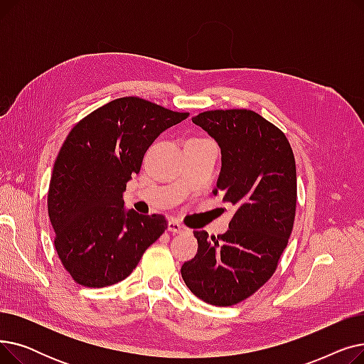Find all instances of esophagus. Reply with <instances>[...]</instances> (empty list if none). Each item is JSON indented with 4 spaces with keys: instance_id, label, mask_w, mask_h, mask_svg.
Instances as JSON below:
<instances>
[{
    "instance_id": "esophagus-1",
    "label": "esophagus",
    "mask_w": 364,
    "mask_h": 364,
    "mask_svg": "<svg viewBox=\"0 0 364 364\" xmlns=\"http://www.w3.org/2000/svg\"><path fill=\"white\" fill-rule=\"evenodd\" d=\"M168 230L171 233H187L188 228L186 225H183L181 223H178L177 220H171L168 223Z\"/></svg>"
}]
</instances>
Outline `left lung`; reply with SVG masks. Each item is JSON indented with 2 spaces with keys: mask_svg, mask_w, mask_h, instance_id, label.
I'll list each match as a JSON object with an SVG mask.
<instances>
[{
  "mask_svg": "<svg viewBox=\"0 0 364 364\" xmlns=\"http://www.w3.org/2000/svg\"><path fill=\"white\" fill-rule=\"evenodd\" d=\"M221 147L214 195L235 206L224 235L193 232L198 254L183 264L187 288L202 301L230 307L274 274L296 211V166L282 129L247 109L206 110L195 117Z\"/></svg>",
  "mask_w": 364,
  "mask_h": 364,
  "instance_id": "obj_1",
  "label": "left lung"
}]
</instances>
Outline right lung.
<instances>
[{
    "instance_id": "1",
    "label": "right lung",
    "mask_w": 364,
    "mask_h": 364,
    "mask_svg": "<svg viewBox=\"0 0 364 364\" xmlns=\"http://www.w3.org/2000/svg\"><path fill=\"white\" fill-rule=\"evenodd\" d=\"M187 117L140 97H121L68 134L47 205L57 255L78 284L105 288L124 280L165 232L168 221L161 214L125 213L122 193L140 172L149 146Z\"/></svg>"
}]
</instances>
